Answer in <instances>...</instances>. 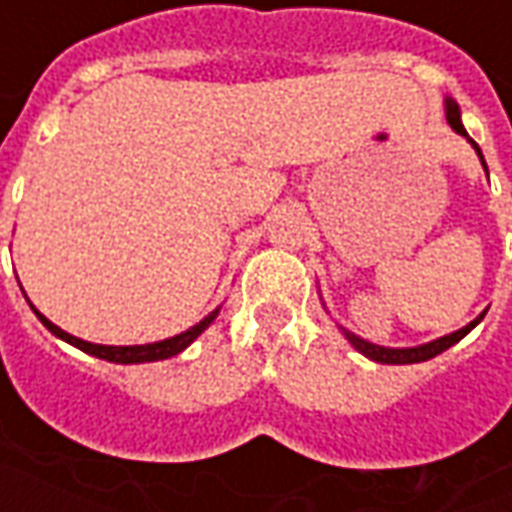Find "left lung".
I'll return each mask as SVG.
<instances>
[{
  "instance_id": "obj_1",
  "label": "left lung",
  "mask_w": 512,
  "mask_h": 512,
  "mask_svg": "<svg viewBox=\"0 0 512 512\" xmlns=\"http://www.w3.org/2000/svg\"><path fill=\"white\" fill-rule=\"evenodd\" d=\"M445 114H447V122H450V128L458 133V136H464L472 147H475L477 158H480V163H483V169H486L488 174V166H486V158H483V152H480V147H477L475 141L469 138V133H466L464 122H461V108H458V103H455L453 98H445ZM488 311V308H486ZM486 311L480 313L477 319H472V322L466 324V327H461V330H455V333L450 335H442V338H436V341H428V343H420V346H404V349H393V346H379V343H371L365 341V338H360V335H354L352 330H346V327H341V333L346 335V341L352 343L354 349L360 354H365L368 360H374V363H384V365H409V363H425V360H431V357H436V354H442L445 349H450L453 343H458L461 338H464L466 333H472L477 324L483 322V316H486Z\"/></svg>"
}]
</instances>
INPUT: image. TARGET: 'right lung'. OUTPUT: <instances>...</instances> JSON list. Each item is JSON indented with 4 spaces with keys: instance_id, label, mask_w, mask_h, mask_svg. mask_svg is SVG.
I'll return each mask as SVG.
<instances>
[{
    "instance_id": "add662e5",
    "label": "right lung",
    "mask_w": 512,
    "mask_h": 512,
    "mask_svg": "<svg viewBox=\"0 0 512 512\" xmlns=\"http://www.w3.org/2000/svg\"><path fill=\"white\" fill-rule=\"evenodd\" d=\"M32 305V302H29ZM32 311H35V316L40 319V322L46 324L48 333H54L57 338H62L65 343H70V346H76V349H81V352L92 354V357H100V360H108V363H119V365H136V363H158V360H169V357H174V354L185 352L190 343L196 341L207 327H210L212 322H215V316L220 313V308H215V311L210 313V316H204L199 324H193V327H188L185 333L179 335H171V338H166V341H155V343H136V346H106V343H89V341H81V338H76V335L65 333L62 327H57L54 322H48L43 313L37 311L35 305H32Z\"/></svg>"
}]
</instances>
